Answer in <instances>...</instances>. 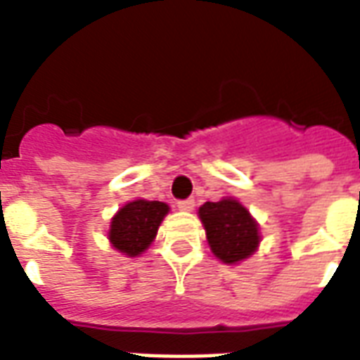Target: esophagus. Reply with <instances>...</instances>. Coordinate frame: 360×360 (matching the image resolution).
Wrapping results in <instances>:
<instances>
[{"label":"esophagus","instance_id":"1","mask_svg":"<svg viewBox=\"0 0 360 360\" xmlns=\"http://www.w3.org/2000/svg\"><path fill=\"white\" fill-rule=\"evenodd\" d=\"M178 208L184 212H189L195 208V199H184V200H178Z\"/></svg>","mask_w":360,"mask_h":360}]
</instances>
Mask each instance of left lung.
<instances>
[{
	"mask_svg": "<svg viewBox=\"0 0 360 360\" xmlns=\"http://www.w3.org/2000/svg\"><path fill=\"white\" fill-rule=\"evenodd\" d=\"M199 218L208 246L219 261L235 264L257 250L261 242L257 221L236 199L225 197L218 202H205L199 208Z\"/></svg>",
	"mask_w": 360,
	"mask_h": 360,
	"instance_id": "left-lung-1",
	"label": "left lung"
}]
</instances>
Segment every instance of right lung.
Returning a JSON list of instances; mask_svg holds the SVG:
<instances>
[{"label": "right lung", "mask_w": 360, "mask_h": 360, "mask_svg": "<svg viewBox=\"0 0 360 360\" xmlns=\"http://www.w3.org/2000/svg\"><path fill=\"white\" fill-rule=\"evenodd\" d=\"M169 205L161 200L136 199L122 206L110 221L108 240L127 257H136L154 242Z\"/></svg>", "instance_id": "obj_1"}]
</instances>
